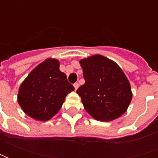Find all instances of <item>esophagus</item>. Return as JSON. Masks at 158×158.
<instances>
[{
  "label": "esophagus",
  "instance_id": "obj_1",
  "mask_svg": "<svg viewBox=\"0 0 158 158\" xmlns=\"http://www.w3.org/2000/svg\"><path fill=\"white\" fill-rule=\"evenodd\" d=\"M74 87H75V89H78V87H79V83L78 82H76V83H74Z\"/></svg>",
  "mask_w": 158,
  "mask_h": 158
}]
</instances>
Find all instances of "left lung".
<instances>
[{
    "label": "left lung",
    "mask_w": 158,
    "mask_h": 158,
    "mask_svg": "<svg viewBox=\"0 0 158 158\" xmlns=\"http://www.w3.org/2000/svg\"><path fill=\"white\" fill-rule=\"evenodd\" d=\"M85 83L76 92L97 120L111 121L124 113L132 99L130 83L117 64L99 54L80 61Z\"/></svg>",
    "instance_id": "obj_1"
}]
</instances>
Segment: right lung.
<instances>
[{"instance_id": "right-lung-1", "label": "right lung", "mask_w": 158, "mask_h": 158, "mask_svg": "<svg viewBox=\"0 0 158 158\" xmlns=\"http://www.w3.org/2000/svg\"><path fill=\"white\" fill-rule=\"evenodd\" d=\"M55 59H48L37 66L21 84L17 101L30 117L46 121L54 116L73 91L74 86L59 69Z\"/></svg>"}]
</instances>
